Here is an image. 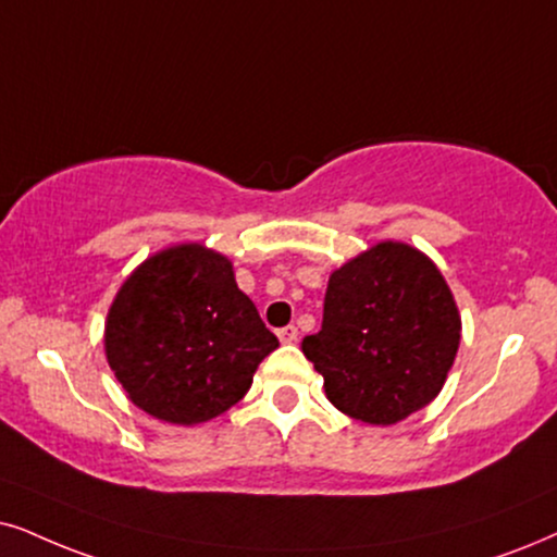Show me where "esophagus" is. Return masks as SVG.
I'll return each mask as SVG.
<instances>
[{"label": "esophagus", "instance_id": "34e87169", "mask_svg": "<svg viewBox=\"0 0 557 557\" xmlns=\"http://www.w3.org/2000/svg\"><path fill=\"white\" fill-rule=\"evenodd\" d=\"M277 336H280V342H283V344H293V342H298V329H295L290 323V326L280 329Z\"/></svg>", "mask_w": 557, "mask_h": 557}]
</instances>
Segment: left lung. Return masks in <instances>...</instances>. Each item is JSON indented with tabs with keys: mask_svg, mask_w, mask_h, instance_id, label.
Wrapping results in <instances>:
<instances>
[{
	"mask_svg": "<svg viewBox=\"0 0 557 557\" xmlns=\"http://www.w3.org/2000/svg\"><path fill=\"white\" fill-rule=\"evenodd\" d=\"M460 313L436 264L380 242L331 272L319 334L302 355L347 417L391 426L432 404L460 347Z\"/></svg>",
	"mask_w": 557,
	"mask_h": 557,
	"instance_id": "obj_1",
	"label": "left lung"
}]
</instances>
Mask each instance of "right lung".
I'll list each match as a JSON object with an SVG mask.
<instances>
[{
  "label": "right lung",
  "mask_w": 557,
  "mask_h": 557,
  "mask_svg": "<svg viewBox=\"0 0 557 557\" xmlns=\"http://www.w3.org/2000/svg\"><path fill=\"white\" fill-rule=\"evenodd\" d=\"M277 347L228 259L202 244L169 246L136 267L104 323V355L128 398L169 424L228 411Z\"/></svg>",
  "instance_id": "right-lung-1"
}]
</instances>
